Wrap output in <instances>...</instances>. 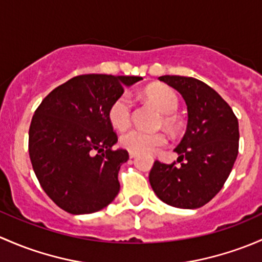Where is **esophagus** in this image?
<instances>
[{"instance_id": "obj_1", "label": "esophagus", "mask_w": 262, "mask_h": 262, "mask_svg": "<svg viewBox=\"0 0 262 262\" xmlns=\"http://www.w3.org/2000/svg\"><path fill=\"white\" fill-rule=\"evenodd\" d=\"M136 155H137V154H136V152H131V151H130V158H131V159L136 158Z\"/></svg>"}]
</instances>
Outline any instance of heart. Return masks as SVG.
I'll use <instances>...</instances> for the list:
<instances>
[{"label":"heart","instance_id":"b5f03b06","mask_svg":"<svg viewBox=\"0 0 262 262\" xmlns=\"http://www.w3.org/2000/svg\"><path fill=\"white\" fill-rule=\"evenodd\" d=\"M144 97L150 104H152L163 117V123L166 128L174 131L178 122L172 113L177 112L179 101L177 94L170 88L164 85H151L144 92ZM132 102L127 94H122L112 102L108 110V120L111 125L117 130H123L131 122ZM168 142L165 135L161 132H146L137 128L123 132L120 137L121 146L126 150L136 154H147L164 147Z\"/></svg>","mask_w":262,"mask_h":262}]
</instances>
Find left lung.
Returning a JSON list of instances; mask_svg holds the SVG:
<instances>
[{
    "label": "left lung",
    "mask_w": 262,
    "mask_h": 262,
    "mask_svg": "<svg viewBox=\"0 0 262 262\" xmlns=\"http://www.w3.org/2000/svg\"><path fill=\"white\" fill-rule=\"evenodd\" d=\"M182 94L188 107V126L171 164L156 160L149 180L156 195L177 208L193 209L208 203L225 185L238 154V121L230 104L202 80L163 75Z\"/></svg>",
    "instance_id": "8db88e82"
}]
</instances>
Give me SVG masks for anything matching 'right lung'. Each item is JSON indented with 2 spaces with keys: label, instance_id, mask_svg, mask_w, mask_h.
Returning <instances> with one entry per match:
<instances>
[{
  "label": "right lung",
  "instance_id": "add662e5",
  "mask_svg": "<svg viewBox=\"0 0 262 262\" xmlns=\"http://www.w3.org/2000/svg\"><path fill=\"white\" fill-rule=\"evenodd\" d=\"M141 77L83 74L42 99L29 130V155L35 175L49 198L72 214L108 206L120 191L118 171L128 160L113 150L117 135L110 106Z\"/></svg>",
  "mask_w": 262,
  "mask_h": 262
}]
</instances>
